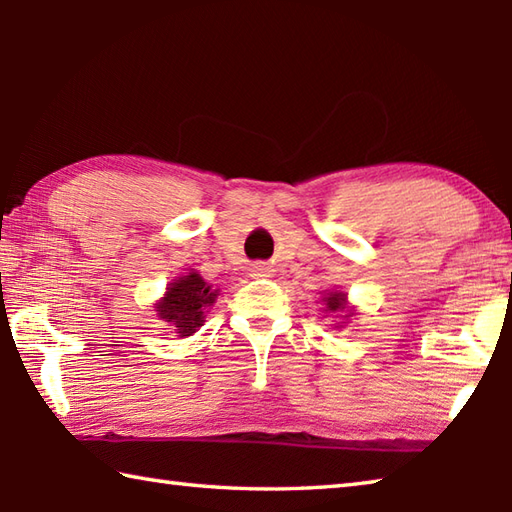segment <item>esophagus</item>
<instances>
[{"label": "esophagus", "instance_id": "esophagus-1", "mask_svg": "<svg viewBox=\"0 0 512 512\" xmlns=\"http://www.w3.org/2000/svg\"><path fill=\"white\" fill-rule=\"evenodd\" d=\"M273 275V266L266 262H259L253 266V277H270Z\"/></svg>", "mask_w": 512, "mask_h": 512}]
</instances>
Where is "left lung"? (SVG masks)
<instances>
[{
	"label": "left lung",
	"mask_w": 512,
	"mask_h": 512,
	"mask_svg": "<svg viewBox=\"0 0 512 512\" xmlns=\"http://www.w3.org/2000/svg\"><path fill=\"white\" fill-rule=\"evenodd\" d=\"M322 304H324L322 313L333 315L337 319L333 328H346L348 322H350V317L357 315V308L348 302V293H344V290H339V288L324 290Z\"/></svg>",
	"instance_id": "obj_1"
}]
</instances>
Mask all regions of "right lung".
<instances>
[{"label":"right lung","mask_w":512,"mask_h":512,"mask_svg":"<svg viewBox=\"0 0 512 512\" xmlns=\"http://www.w3.org/2000/svg\"><path fill=\"white\" fill-rule=\"evenodd\" d=\"M217 295L219 288L190 268L166 286L164 297H159L153 308L157 317L184 339L204 326L208 308L217 302Z\"/></svg>","instance_id":"obj_1"}]
</instances>
